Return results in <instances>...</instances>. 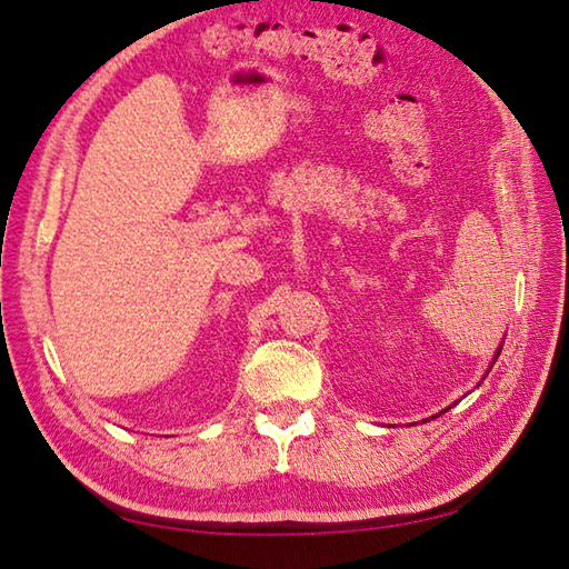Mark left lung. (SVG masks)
<instances>
[{
    "mask_svg": "<svg viewBox=\"0 0 569 569\" xmlns=\"http://www.w3.org/2000/svg\"><path fill=\"white\" fill-rule=\"evenodd\" d=\"M499 352H501V349H499ZM499 352H497V357H499Z\"/></svg>",
    "mask_w": 569,
    "mask_h": 569,
    "instance_id": "8db88e82",
    "label": "left lung"
}]
</instances>
